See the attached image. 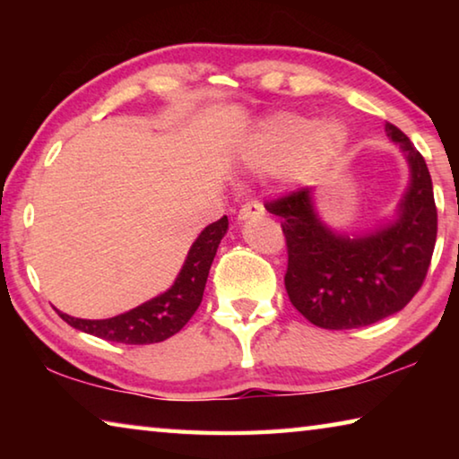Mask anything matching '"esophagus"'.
Instances as JSON below:
<instances>
[{
  "instance_id": "obj_1",
  "label": "esophagus",
  "mask_w": 459,
  "mask_h": 459,
  "mask_svg": "<svg viewBox=\"0 0 459 459\" xmlns=\"http://www.w3.org/2000/svg\"><path fill=\"white\" fill-rule=\"evenodd\" d=\"M265 214V208L259 200H251L247 202V204L240 206L238 211V221H247V219H255V216H263Z\"/></svg>"
}]
</instances>
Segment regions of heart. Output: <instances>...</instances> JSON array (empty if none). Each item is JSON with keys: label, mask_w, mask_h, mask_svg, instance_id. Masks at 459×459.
<instances>
[{"label": "heart", "mask_w": 459, "mask_h": 459, "mask_svg": "<svg viewBox=\"0 0 459 459\" xmlns=\"http://www.w3.org/2000/svg\"><path fill=\"white\" fill-rule=\"evenodd\" d=\"M348 134L336 121L314 123L298 115H281L271 119L257 137V158L263 166L273 168L293 160L301 152L309 164H325L346 145Z\"/></svg>", "instance_id": "heart-1"}]
</instances>
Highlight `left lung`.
Segmentation results:
<instances>
[{
  "mask_svg": "<svg viewBox=\"0 0 459 459\" xmlns=\"http://www.w3.org/2000/svg\"><path fill=\"white\" fill-rule=\"evenodd\" d=\"M385 129L405 153L411 172L393 222L362 237L338 235L320 221L309 188L265 204L281 219L287 295L317 328H362L401 312L421 290L429 269L437 238L429 169L399 127L386 123Z\"/></svg>",
  "mask_w": 459,
  "mask_h": 459,
  "instance_id": "8db88e82",
  "label": "left lung"
}]
</instances>
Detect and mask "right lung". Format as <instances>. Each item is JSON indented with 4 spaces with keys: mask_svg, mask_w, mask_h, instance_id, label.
I'll list each match as a JSON object with an SVG mask.
<instances>
[{
    "mask_svg": "<svg viewBox=\"0 0 459 459\" xmlns=\"http://www.w3.org/2000/svg\"><path fill=\"white\" fill-rule=\"evenodd\" d=\"M227 216L208 224L190 247L188 257L174 285L158 298L108 320H81V317L58 312L60 317L76 330L108 342H119V344H153V342L168 340L180 332L198 309L208 271L214 261L216 248L227 235Z\"/></svg>",
    "mask_w": 459,
    "mask_h": 459,
    "instance_id": "add662e5",
    "label": "right lung"
}]
</instances>
